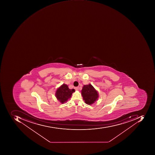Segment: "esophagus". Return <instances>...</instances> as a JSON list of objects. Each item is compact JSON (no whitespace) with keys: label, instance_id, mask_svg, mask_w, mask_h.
Instances as JSON below:
<instances>
[{"label":"esophagus","instance_id":"1","mask_svg":"<svg viewBox=\"0 0 155 155\" xmlns=\"http://www.w3.org/2000/svg\"><path fill=\"white\" fill-rule=\"evenodd\" d=\"M79 87H75V88H74V89L76 90H79Z\"/></svg>","mask_w":155,"mask_h":155}]
</instances>
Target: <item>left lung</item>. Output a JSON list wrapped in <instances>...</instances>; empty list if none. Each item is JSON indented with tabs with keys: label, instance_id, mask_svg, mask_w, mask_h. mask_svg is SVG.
Segmentation results:
<instances>
[{
	"label": "left lung",
	"instance_id": "left-lung-1",
	"mask_svg": "<svg viewBox=\"0 0 155 155\" xmlns=\"http://www.w3.org/2000/svg\"><path fill=\"white\" fill-rule=\"evenodd\" d=\"M81 95L85 103L88 105L94 103L98 98V93L91 84L83 86L81 90Z\"/></svg>",
	"mask_w": 155,
	"mask_h": 155
}]
</instances>
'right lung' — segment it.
<instances>
[{
  "label": "right lung",
  "instance_id": "obj_1",
  "mask_svg": "<svg viewBox=\"0 0 155 155\" xmlns=\"http://www.w3.org/2000/svg\"><path fill=\"white\" fill-rule=\"evenodd\" d=\"M74 92H75L74 89H69L68 85L63 84L57 89L55 94L56 97L61 103H64L70 98Z\"/></svg>",
  "mask_w": 155,
  "mask_h": 155
}]
</instances>
